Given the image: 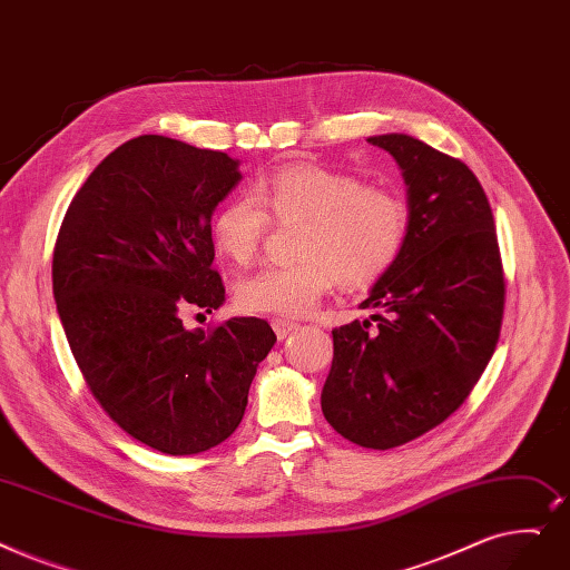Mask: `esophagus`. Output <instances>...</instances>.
<instances>
[{
	"instance_id": "34e87169",
	"label": "esophagus",
	"mask_w": 570,
	"mask_h": 570,
	"mask_svg": "<svg viewBox=\"0 0 570 570\" xmlns=\"http://www.w3.org/2000/svg\"><path fill=\"white\" fill-rule=\"evenodd\" d=\"M272 328H275L279 340H284L286 335H291L295 328H298V324H295V321H286V318H272Z\"/></svg>"
}]
</instances>
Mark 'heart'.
Returning a JSON list of instances; mask_svg holds the SVG:
<instances>
[{
    "instance_id": "heart-1",
    "label": "heart",
    "mask_w": 570,
    "mask_h": 570,
    "mask_svg": "<svg viewBox=\"0 0 570 570\" xmlns=\"http://www.w3.org/2000/svg\"><path fill=\"white\" fill-rule=\"evenodd\" d=\"M279 224L305 220L293 265L265 267L237 286V303L254 314L305 316L340 282L361 288L380 279L401 256L410 228L405 195L365 184L356 175L316 165L277 169L256 186L220 205L212 235L237 265H249Z\"/></svg>"
}]
</instances>
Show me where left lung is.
Here are the masks:
<instances>
[{
	"instance_id": "obj_1",
	"label": "left lung",
	"mask_w": 570,
	"mask_h": 570,
	"mask_svg": "<svg viewBox=\"0 0 570 570\" xmlns=\"http://www.w3.org/2000/svg\"><path fill=\"white\" fill-rule=\"evenodd\" d=\"M401 165L410 228L401 256L333 331L321 410L346 440L391 450L454 414L501 335L505 277L487 193L465 163L410 135L367 139Z\"/></svg>"
}]
</instances>
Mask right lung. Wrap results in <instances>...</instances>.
<instances>
[{"mask_svg":"<svg viewBox=\"0 0 570 570\" xmlns=\"http://www.w3.org/2000/svg\"><path fill=\"white\" fill-rule=\"evenodd\" d=\"M228 154L163 135L120 144L71 197L53 295L95 401L163 454L207 452L239 426L256 367L277 342L263 318L188 331L226 286L212 214L242 179Z\"/></svg>","mask_w":570,"mask_h":570,"instance_id":"obj_1","label":"right lung"}]
</instances>
